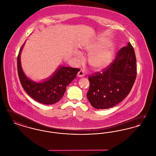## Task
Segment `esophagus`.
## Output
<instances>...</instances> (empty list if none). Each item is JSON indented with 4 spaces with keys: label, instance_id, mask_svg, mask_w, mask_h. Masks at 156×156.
I'll return each mask as SVG.
<instances>
[{
    "label": "esophagus",
    "instance_id": "obj_1",
    "mask_svg": "<svg viewBox=\"0 0 156 156\" xmlns=\"http://www.w3.org/2000/svg\"><path fill=\"white\" fill-rule=\"evenodd\" d=\"M85 73H84V71L83 70V69H81L79 72H78V74H77V76H79V77H82V76H85Z\"/></svg>",
    "mask_w": 156,
    "mask_h": 156
}]
</instances>
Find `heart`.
Masks as SVG:
<instances>
[{
  "instance_id": "heart-1",
  "label": "heart",
  "mask_w": 156,
  "mask_h": 156,
  "mask_svg": "<svg viewBox=\"0 0 156 156\" xmlns=\"http://www.w3.org/2000/svg\"><path fill=\"white\" fill-rule=\"evenodd\" d=\"M107 42L104 41L101 46L107 45ZM114 53V47L112 45L105 47L98 52L93 53L89 57V61L90 65L97 69H102L107 67L111 61Z\"/></svg>"
}]
</instances>
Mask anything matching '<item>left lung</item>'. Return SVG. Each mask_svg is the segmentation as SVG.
<instances>
[{
  "label": "left lung",
  "mask_w": 156,
  "mask_h": 156,
  "mask_svg": "<svg viewBox=\"0 0 156 156\" xmlns=\"http://www.w3.org/2000/svg\"><path fill=\"white\" fill-rule=\"evenodd\" d=\"M136 58L130 43L119 50L115 60L102 71L88 77L87 96L98 109L112 108L122 102L133 86L136 78Z\"/></svg>",
  "instance_id": "8db88e82"
}]
</instances>
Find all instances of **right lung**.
Returning <instances> with one entry per match:
<instances>
[{"mask_svg": "<svg viewBox=\"0 0 156 156\" xmlns=\"http://www.w3.org/2000/svg\"><path fill=\"white\" fill-rule=\"evenodd\" d=\"M21 47L17 56V72L20 83L27 94L35 101L45 105H51L63 97L67 86L73 81L79 68L59 66L46 81L36 82L29 79L23 72L20 61Z\"/></svg>", "mask_w": 156, "mask_h": 156, "instance_id": "right-lung-1", "label": "right lung"}]
</instances>
